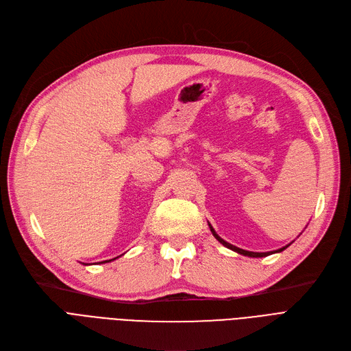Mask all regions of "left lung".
Masks as SVG:
<instances>
[{
    "mask_svg": "<svg viewBox=\"0 0 351 351\" xmlns=\"http://www.w3.org/2000/svg\"><path fill=\"white\" fill-rule=\"evenodd\" d=\"M209 225V228H210V232H212V235L215 237L223 247H226V248H230V250H232V251H235V252H238V254H241V255H245V256H252V258H261V256H268V255H271V254H276V252H281V251H284L285 248H288L289 245H291V243H288V245H285V247H282V248H280V250H277V251H269V252H252V251H245V250H241V248H238V247H235V245H232V243H228L226 241H223L217 232H215V230H213L212 228V225L210 223H208Z\"/></svg>",
    "mask_w": 351,
    "mask_h": 351,
    "instance_id": "obj_1",
    "label": "left lung"
}]
</instances>
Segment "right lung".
<instances>
[{
	"label": "right lung",
	"instance_id": "right-lung-1",
	"mask_svg": "<svg viewBox=\"0 0 351 351\" xmlns=\"http://www.w3.org/2000/svg\"><path fill=\"white\" fill-rule=\"evenodd\" d=\"M113 260H116V258H113ZM113 260H109V261H113ZM103 263H108V261H103Z\"/></svg>",
	"mask_w": 351,
	"mask_h": 351
}]
</instances>
